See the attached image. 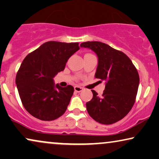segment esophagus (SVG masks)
I'll list each match as a JSON object with an SVG mask.
<instances>
[{
    "label": "esophagus",
    "mask_w": 159,
    "mask_h": 159,
    "mask_svg": "<svg viewBox=\"0 0 159 159\" xmlns=\"http://www.w3.org/2000/svg\"><path fill=\"white\" fill-rule=\"evenodd\" d=\"M83 89H84L83 88L81 87V86H75V87H74V90H75L76 92H81L83 91Z\"/></svg>",
    "instance_id": "obj_1"
}]
</instances>
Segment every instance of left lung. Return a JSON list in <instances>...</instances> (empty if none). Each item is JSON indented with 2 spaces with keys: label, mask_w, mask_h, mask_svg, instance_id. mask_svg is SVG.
<instances>
[{
  "label": "left lung",
  "mask_w": 159,
  "mask_h": 159,
  "mask_svg": "<svg viewBox=\"0 0 159 159\" xmlns=\"http://www.w3.org/2000/svg\"><path fill=\"white\" fill-rule=\"evenodd\" d=\"M81 47L89 48L98 57L95 78L106 81L101 96L92 90V100L86 102L88 113L97 122L112 124L129 113L135 102L139 77L137 70L127 55L106 43L87 41Z\"/></svg>",
  "instance_id": "left-lung-1"
}]
</instances>
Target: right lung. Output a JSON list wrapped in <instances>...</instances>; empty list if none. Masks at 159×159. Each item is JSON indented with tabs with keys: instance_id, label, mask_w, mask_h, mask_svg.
I'll return each instance as SVG.
<instances>
[{
	"instance_id": "obj_1",
	"label": "right lung",
	"mask_w": 159,
	"mask_h": 159,
	"mask_svg": "<svg viewBox=\"0 0 159 159\" xmlns=\"http://www.w3.org/2000/svg\"><path fill=\"white\" fill-rule=\"evenodd\" d=\"M78 43L48 41L27 54L16 73V84L25 110L35 118L53 120L66 111L74 88L54 85L53 78L64 70Z\"/></svg>"
}]
</instances>
